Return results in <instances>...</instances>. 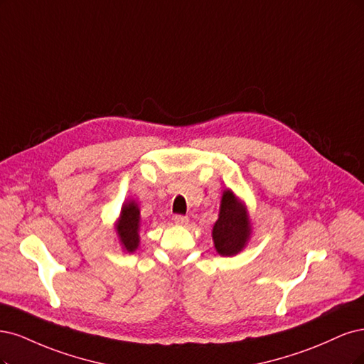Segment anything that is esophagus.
Segmentation results:
<instances>
[{
    "instance_id": "1",
    "label": "esophagus",
    "mask_w": 364,
    "mask_h": 364,
    "mask_svg": "<svg viewBox=\"0 0 364 364\" xmlns=\"http://www.w3.org/2000/svg\"><path fill=\"white\" fill-rule=\"evenodd\" d=\"M173 220H175V224H178V225H187V222H189V218L184 216V215H175Z\"/></svg>"
}]
</instances>
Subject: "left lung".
Returning <instances> with one entry per match:
<instances>
[{"mask_svg": "<svg viewBox=\"0 0 364 364\" xmlns=\"http://www.w3.org/2000/svg\"><path fill=\"white\" fill-rule=\"evenodd\" d=\"M250 237V220L246 210L234 195L227 191L220 201L219 219L213 227V240L220 255H234Z\"/></svg>", "mask_w": 364, "mask_h": 364, "instance_id": "1", "label": "left lung"}]
</instances>
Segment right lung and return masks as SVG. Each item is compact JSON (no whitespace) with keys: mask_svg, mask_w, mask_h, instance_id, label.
Masks as SVG:
<instances>
[{"mask_svg":"<svg viewBox=\"0 0 364 364\" xmlns=\"http://www.w3.org/2000/svg\"><path fill=\"white\" fill-rule=\"evenodd\" d=\"M139 220L137 205L134 203H127L122 207L121 219L118 222V234L128 252H133L139 246Z\"/></svg>","mask_w":364,"mask_h":364,"instance_id":"right-lung-1","label":"right lung"}]
</instances>
